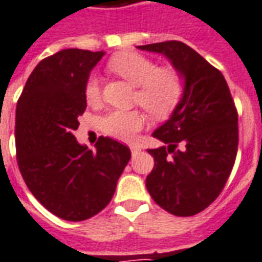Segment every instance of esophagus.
I'll use <instances>...</instances> for the list:
<instances>
[{
    "mask_svg": "<svg viewBox=\"0 0 262 262\" xmlns=\"http://www.w3.org/2000/svg\"><path fill=\"white\" fill-rule=\"evenodd\" d=\"M129 149H131L133 155H135L138 154V152H141V146H139V145H129Z\"/></svg>",
    "mask_w": 262,
    "mask_h": 262,
    "instance_id": "obj_1",
    "label": "esophagus"
}]
</instances>
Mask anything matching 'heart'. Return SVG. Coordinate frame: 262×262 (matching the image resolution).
Here are the masks:
<instances>
[{
    "instance_id": "1",
    "label": "heart",
    "mask_w": 262,
    "mask_h": 262,
    "mask_svg": "<svg viewBox=\"0 0 262 262\" xmlns=\"http://www.w3.org/2000/svg\"><path fill=\"white\" fill-rule=\"evenodd\" d=\"M108 70L137 86L134 102L141 104L154 117L169 116L184 93V81L179 71L171 67H158L154 60L133 51L113 55ZM88 104L96 106L102 99L100 81L89 75L83 85ZM146 117L141 110H110L100 120V128L108 137L120 141H133L144 128Z\"/></svg>"
}]
</instances>
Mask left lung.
I'll list each match as a JSON object with an SVG mask.
<instances>
[{"label":"left lung","mask_w":262,"mask_h":262,"mask_svg":"<svg viewBox=\"0 0 262 262\" xmlns=\"http://www.w3.org/2000/svg\"><path fill=\"white\" fill-rule=\"evenodd\" d=\"M138 49L165 54L184 78V93L170 118L152 135L165 142L148 149L146 177L154 201L176 216H192L222 192L236 160L237 110L222 72L181 41Z\"/></svg>","instance_id":"8db88e82"}]
</instances>
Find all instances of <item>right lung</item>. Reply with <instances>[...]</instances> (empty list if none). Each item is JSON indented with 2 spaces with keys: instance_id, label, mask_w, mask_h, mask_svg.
Masks as SVG:
<instances>
[{
  "instance_id": "obj_1",
  "label": "right lung",
  "mask_w": 262,
  "mask_h": 262,
  "mask_svg": "<svg viewBox=\"0 0 262 262\" xmlns=\"http://www.w3.org/2000/svg\"><path fill=\"white\" fill-rule=\"evenodd\" d=\"M103 51L67 49L41 60L16 104L19 170L34 198L55 216L79 222L107 207L131 158L128 146L99 137L96 150L74 131L86 108L83 85Z\"/></svg>"
}]
</instances>
